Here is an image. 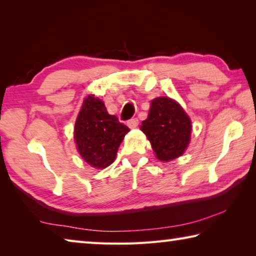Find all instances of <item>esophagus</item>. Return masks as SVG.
<instances>
[{
	"mask_svg": "<svg viewBox=\"0 0 256 256\" xmlns=\"http://www.w3.org/2000/svg\"><path fill=\"white\" fill-rule=\"evenodd\" d=\"M138 125V118H131L128 120V126L130 128H136Z\"/></svg>",
	"mask_w": 256,
	"mask_h": 256,
	"instance_id": "34e87169",
	"label": "esophagus"
}]
</instances>
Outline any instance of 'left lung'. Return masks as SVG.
Listing matches in <instances>:
<instances>
[{
	"mask_svg": "<svg viewBox=\"0 0 256 256\" xmlns=\"http://www.w3.org/2000/svg\"><path fill=\"white\" fill-rule=\"evenodd\" d=\"M190 120L183 108L167 97L151 102L148 118L141 125L142 132L162 162H170L183 154L190 144Z\"/></svg>",
	"mask_w": 256,
	"mask_h": 256,
	"instance_id": "1",
	"label": "left lung"
}]
</instances>
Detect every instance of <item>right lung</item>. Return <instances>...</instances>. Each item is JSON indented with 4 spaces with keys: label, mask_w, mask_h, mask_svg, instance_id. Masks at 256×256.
Segmentation results:
<instances>
[{
    "label": "right lung",
    "mask_w": 256,
    "mask_h": 256,
    "mask_svg": "<svg viewBox=\"0 0 256 256\" xmlns=\"http://www.w3.org/2000/svg\"><path fill=\"white\" fill-rule=\"evenodd\" d=\"M130 128L110 115L104 102L88 96L78 115L74 138L78 150L86 162L96 168H105L114 162L118 149Z\"/></svg>",
    "instance_id": "obj_1"
}]
</instances>
